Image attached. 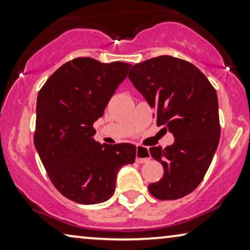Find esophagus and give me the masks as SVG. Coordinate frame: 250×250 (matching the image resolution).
Instances as JSON below:
<instances>
[{
  "label": "esophagus",
  "mask_w": 250,
  "mask_h": 250,
  "mask_svg": "<svg viewBox=\"0 0 250 250\" xmlns=\"http://www.w3.org/2000/svg\"><path fill=\"white\" fill-rule=\"evenodd\" d=\"M150 158H151V156H150L148 148L141 146H136V163H146L149 162Z\"/></svg>",
  "instance_id": "esophagus-1"
}]
</instances>
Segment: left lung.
Instances as JSON below:
<instances>
[{"label": "left lung", "instance_id": "1", "mask_svg": "<svg viewBox=\"0 0 250 250\" xmlns=\"http://www.w3.org/2000/svg\"><path fill=\"white\" fill-rule=\"evenodd\" d=\"M128 78L153 108L157 125L175 139L165 149L149 150L164 167L160 181L149 184L150 193L160 200L187 196L203 181L220 142L216 91L194 64L170 56L134 64Z\"/></svg>", "mask_w": 250, "mask_h": 250}]
</instances>
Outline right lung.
Listing matches in <instances>:
<instances>
[{
	"label": "right lung",
	"instance_id": "1",
	"mask_svg": "<svg viewBox=\"0 0 250 250\" xmlns=\"http://www.w3.org/2000/svg\"><path fill=\"white\" fill-rule=\"evenodd\" d=\"M128 68L121 61L76 58L54 71L37 95L34 145L51 182L75 203L108 200L119 168L135 160V146L93 139V123L104 116Z\"/></svg>",
	"mask_w": 250,
	"mask_h": 250
}]
</instances>
